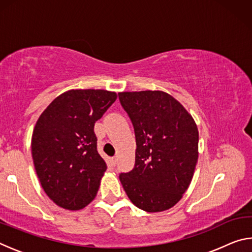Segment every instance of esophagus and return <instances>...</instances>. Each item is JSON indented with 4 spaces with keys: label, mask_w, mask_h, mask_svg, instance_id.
I'll list each match as a JSON object with an SVG mask.
<instances>
[{
    "label": "esophagus",
    "mask_w": 252,
    "mask_h": 252,
    "mask_svg": "<svg viewBox=\"0 0 252 252\" xmlns=\"http://www.w3.org/2000/svg\"><path fill=\"white\" fill-rule=\"evenodd\" d=\"M116 164H117V158L116 157L111 158V165H112V167H116Z\"/></svg>",
    "instance_id": "obj_1"
}]
</instances>
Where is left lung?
<instances>
[{"instance_id": "8db88e82", "label": "left lung", "mask_w": 252, "mask_h": 252, "mask_svg": "<svg viewBox=\"0 0 252 252\" xmlns=\"http://www.w3.org/2000/svg\"><path fill=\"white\" fill-rule=\"evenodd\" d=\"M119 100L133 125L136 142L134 168L119 176L123 189L141 210H168L192 180L198 161L197 125L165 92H121Z\"/></svg>"}]
</instances>
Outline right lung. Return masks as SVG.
I'll return each mask as SVG.
<instances>
[{
    "instance_id": "right-lung-1",
    "label": "right lung",
    "mask_w": 252,
    "mask_h": 252,
    "mask_svg": "<svg viewBox=\"0 0 252 252\" xmlns=\"http://www.w3.org/2000/svg\"><path fill=\"white\" fill-rule=\"evenodd\" d=\"M116 100V92L70 90L37 120L31 143L34 167L59 207L80 210L95 198L106 164L97 152L94 123Z\"/></svg>"
}]
</instances>
